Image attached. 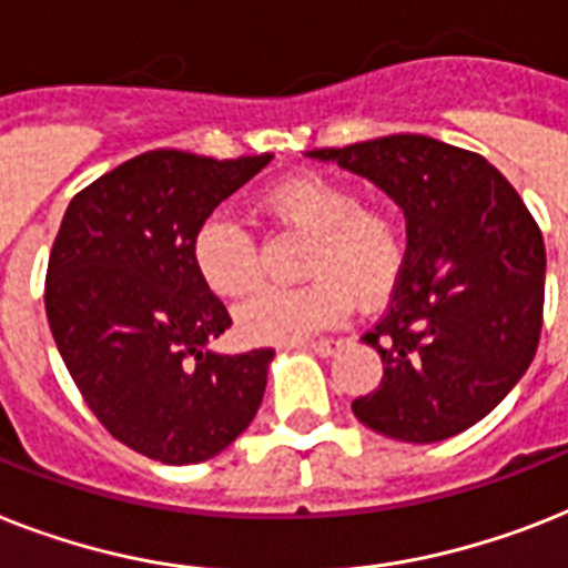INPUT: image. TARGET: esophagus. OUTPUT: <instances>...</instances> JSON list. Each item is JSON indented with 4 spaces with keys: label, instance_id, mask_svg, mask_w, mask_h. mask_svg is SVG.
I'll return each instance as SVG.
<instances>
[{
    "label": "esophagus",
    "instance_id": "esophagus-1",
    "mask_svg": "<svg viewBox=\"0 0 568 568\" xmlns=\"http://www.w3.org/2000/svg\"><path fill=\"white\" fill-rule=\"evenodd\" d=\"M308 349H315L317 356H335L341 347V338H321V341H308Z\"/></svg>",
    "mask_w": 568,
    "mask_h": 568
}]
</instances>
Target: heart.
<instances>
[{
  "label": "heart",
  "mask_w": 568,
  "mask_h": 568,
  "mask_svg": "<svg viewBox=\"0 0 568 568\" xmlns=\"http://www.w3.org/2000/svg\"><path fill=\"white\" fill-rule=\"evenodd\" d=\"M260 206L283 227L306 236L294 288H262L236 312L242 338L292 344L329 329L347 315V297L376 303L405 265V227L388 204H371L358 189L321 172H297L271 183ZM197 276L219 297H242L256 285V244L230 215H210L192 242Z\"/></svg>",
  "instance_id": "1"
}]
</instances>
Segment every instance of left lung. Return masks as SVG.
Segmentation results:
<instances>
[{"label":"left lung","instance_id":"1","mask_svg":"<svg viewBox=\"0 0 568 568\" xmlns=\"http://www.w3.org/2000/svg\"><path fill=\"white\" fill-rule=\"evenodd\" d=\"M308 156L373 180L405 212L403 274L364 335L385 373L353 414L405 444L476 426L523 379L542 329L546 244L519 192L481 154L419 133Z\"/></svg>","mask_w":568,"mask_h":568}]
</instances>
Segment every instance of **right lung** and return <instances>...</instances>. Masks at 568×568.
Returning a JSON list of instances; mask_svg holds the SVG:
<instances>
[{
    "mask_svg": "<svg viewBox=\"0 0 568 568\" xmlns=\"http://www.w3.org/2000/svg\"><path fill=\"white\" fill-rule=\"evenodd\" d=\"M271 156L145 151L81 189L60 221L45 271L54 344L101 426L145 458L201 464L260 412L274 349L212 353L233 321L192 242Z\"/></svg>",
    "mask_w": 568,
    "mask_h": 568,
    "instance_id": "1",
    "label": "right lung"
}]
</instances>
